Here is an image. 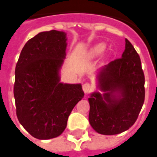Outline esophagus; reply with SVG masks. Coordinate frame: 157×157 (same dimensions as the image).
Masks as SVG:
<instances>
[{
	"label": "esophagus",
	"mask_w": 157,
	"mask_h": 157,
	"mask_svg": "<svg viewBox=\"0 0 157 157\" xmlns=\"http://www.w3.org/2000/svg\"><path fill=\"white\" fill-rule=\"evenodd\" d=\"M82 89L84 90L85 93H88L91 90V86H90V85L89 83H84L82 85Z\"/></svg>",
	"instance_id": "obj_1"
}]
</instances>
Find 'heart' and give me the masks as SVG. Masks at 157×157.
<instances>
[{"mask_svg":"<svg viewBox=\"0 0 157 157\" xmlns=\"http://www.w3.org/2000/svg\"><path fill=\"white\" fill-rule=\"evenodd\" d=\"M104 50H105V45L104 44L96 45V46H94L93 49L91 50V54L94 56L100 55L101 53L104 52Z\"/></svg>","mask_w":157,"mask_h":157,"instance_id":"1","label":"heart"}]
</instances>
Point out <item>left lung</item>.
Listing matches in <instances>:
<instances>
[{
    "mask_svg": "<svg viewBox=\"0 0 157 157\" xmlns=\"http://www.w3.org/2000/svg\"><path fill=\"white\" fill-rule=\"evenodd\" d=\"M97 79L104 93L93 92L88 98L90 126L100 134H120L136 122L145 100L140 56L127 39L121 57L102 67Z\"/></svg>",
    "mask_w": 157,
    "mask_h": 157,
    "instance_id": "obj_1",
    "label": "left lung"
}]
</instances>
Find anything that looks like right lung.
<instances>
[{"label":"right lung","instance_id":"obj_1","mask_svg":"<svg viewBox=\"0 0 157 157\" xmlns=\"http://www.w3.org/2000/svg\"><path fill=\"white\" fill-rule=\"evenodd\" d=\"M67 40L63 31L40 32L25 43L16 66L14 97L17 118L36 139L60 136L72 109L84 96L81 84L60 82Z\"/></svg>","mask_w":157,"mask_h":157}]
</instances>
